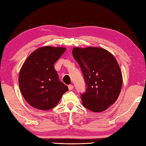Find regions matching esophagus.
<instances>
[{"mask_svg": "<svg viewBox=\"0 0 146 146\" xmlns=\"http://www.w3.org/2000/svg\"><path fill=\"white\" fill-rule=\"evenodd\" d=\"M73 88H74L73 85H68V89H69V90H72L73 89Z\"/></svg>", "mask_w": 146, "mask_h": 146, "instance_id": "1", "label": "esophagus"}]
</instances>
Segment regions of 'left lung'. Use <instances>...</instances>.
Returning <instances> with one entry per match:
<instances>
[{
  "mask_svg": "<svg viewBox=\"0 0 146 146\" xmlns=\"http://www.w3.org/2000/svg\"><path fill=\"white\" fill-rule=\"evenodd\" d=\"M73 56L80 65L86 83L81 94L83 107L100 112L113 104L119 96L122 75L116 59L101 48H74Z\"/></svg>",
  "mask_w": 146,
  "mask_h": 146,
  "instance_id": "obj_1",
  "label": "left lung"
}]
</instances>
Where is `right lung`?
<instances>
[{
    "label": "right lung",
    "mask_w": 146,
    "mask_h": 146,
    "mask_svg": "<svg viewBox=\"0 0 146 146\" xmlns=\"http://www.w3.org/2000/svg\"><path fill=\"white\" fill-rule=\"evenodd\" d=\"M66 51L44 46L33 52L22 66L19 84L22 95L32 107L48 110L57 105L68 86L59 79L54 64Z\"/></svg>",
    "instance_id": "obj_1"
}]
</instances>
